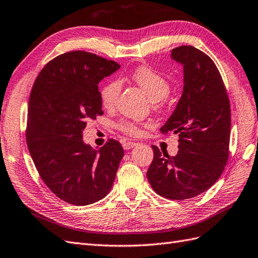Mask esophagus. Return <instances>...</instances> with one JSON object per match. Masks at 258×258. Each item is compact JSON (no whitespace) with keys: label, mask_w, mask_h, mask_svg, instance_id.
<instances>
[{"label":"esophagus","mask_w":258,"mask_h":258,"mask_svg":"<svg viewBox=\"0 0 258 258\" xmlns=\"http://www.w3.org/2000/svg\"><path fill=\"white\" fill-rule=\"evenodd\" d=\"M137 145H138V143L132 142V141H127V142H124V143L122 144L124 150H130V149H132V148H135V146H137Z\"/></svg>","instance_id":"esophagus-1"}]
</instances>
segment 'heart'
<instances>
[{
  "mask_svg": "<svg viewBox=\"0 0 258 258\" xmlns=\"http://www.w3.org/2000/svg\"><path fill=\"white\" fill-rule=\"evenodd\" d=\"M130 77L132 81L143 90L146 95L149 96V99L154 102L155 106L161 105L162 100L165 99L170 91V83L167 78L149 66H140L136 68L131 73ZM120 90L121 85L118 80H109L104 83L100 91L102 105L107 109L114 108L116 106L118 96L120 94ZM118 128L129 136L138 137L141 135V128L134 121L123 120L118 124Z\"/></svg>",
  "mask_w": 258,
  "mask_h": 258,
  "instance_id": "b5f03b06",
  "label": "heart"
}]
</instances>
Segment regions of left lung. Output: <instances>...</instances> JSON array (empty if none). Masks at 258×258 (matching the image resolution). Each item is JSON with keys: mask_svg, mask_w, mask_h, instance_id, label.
Segmentation results:
<instances>
[{"mask_svg": "<svg viewBox=\"0 0 258 258\" xmlns=\"http://www.w3.org/2000/svg\"><path fill=\"white\" fill-rule=\"evenodd\" d=\"M171 58L183 65V92L163 134L179 136L176 156L152 145L154 158L146 172L158 196L186 200L218 180L229 157L231 113L227 90L213 59L191 45L173 48Z\"/></svg>", "mask_w": 258, "mask_h": 258, "instance_id": "1", "label": "left lung"}]
</instances>
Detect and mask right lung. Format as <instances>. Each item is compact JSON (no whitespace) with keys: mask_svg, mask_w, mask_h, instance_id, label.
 <instances>
[{"mask_svg":"<svg viewBox=\"0 0 258 258\" xmlns=\"http://www.w3.org/2000/svg\"><path fill=\"white\" fill-rule=\"evenodd\" d=\"M120 65L95 54L72 51L50 60L33 83L26 140L41 179L55 196L89 205L110 191L123 156L109 139L100 150L82 140L89 119L102 115L99 82Z\"/></svg>","mask_w":258,"mask_h":258,"instance_id":"1","label":"right lung"}]
</instances>
